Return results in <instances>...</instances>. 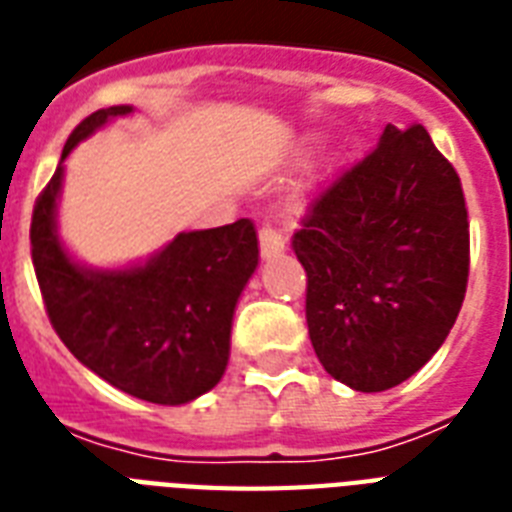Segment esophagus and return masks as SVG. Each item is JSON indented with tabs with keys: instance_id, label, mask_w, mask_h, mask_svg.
I'll list each match as a JSON object with an SVG mask.
<instances>
[{
	"instance_id": "esophagus-1",
	"label": "esophagus",
	"mask_w": 512,
	"mask_h": 512,
	"mask_svg": "<svg viewBox=\"0 0 512 512\" xmlns=\"http://www.w3.org/2000/svg\"><path fill=\"white\" fill-rule=\"evenodd\" d=\"M281 252H284V236H281L273 225L265 223L263 228H260V255H263L265 260H271V257H279Z\"/></svg>"
}]
</instances>
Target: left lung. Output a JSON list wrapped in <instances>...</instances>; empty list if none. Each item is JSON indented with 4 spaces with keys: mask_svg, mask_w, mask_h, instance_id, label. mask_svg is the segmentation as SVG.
I'll list each match as a JSON object with an SVG mask.
<instances>
[{
    "mask_svg": "<svg viewBox=\"0 0 512 512\" xmlns=\"http://www.w3.org/2000/svg\"><path fill=\"white\" fill-rule=\"evenodd\" d=\"M292 247L308 273L321 366L361 393L396 388L444 345L465 300L460 177L422 124H388L372 154L313 201Z\"/></svg>",
    "mask_w": 512,
    "mask_h": 512,
    "instance_id": "8db88e82",
    "label": "left lung"
}]
</instances>
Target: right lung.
Instances as JSON below:
<instances>
[{"mask_svg": "<svg viewBox=\"0 0 512 512\" xmlns=\"http://www.w3.org/2000/svg\"><path fill=\"white\" fill-rule=\"evenodd\" d=\"M132 106L100 108L66 140L31 217V260L47 316L87 369L151 404H188L220 382L231 356L233 311L257 268L249 220L177 233L146 263L87 268L58 236L63 162L92 132Z\"/></svg>", "mask_w": 512, "mask_h": 512, "instance_id": "right-lung-1", "label": "right lung"}]
</instances>
